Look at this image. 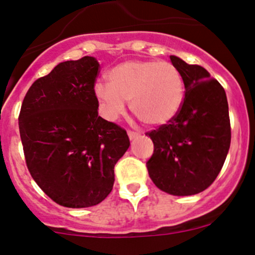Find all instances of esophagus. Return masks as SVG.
Returning <instances> with one entry per match:
<instances>
[{
  "label": "esophagus",
  "instance_id": "1",
  "mask_svg": "<svg viewBox=\"0 0 255 255\" xmlns=\"http://www.w3.org/2000/svg\"><path fill=\"white\" fill-rule=\"evenodd\" d=\"M127 134H128V136H129V139H130V140L135 139V137L139 136V134H137L136 131H133V130H128V131H127Z\"/></svg>",
  "mask_w": 255,
  "mask_h": 255
}]
</instances>
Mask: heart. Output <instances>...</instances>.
<instances>
[{
  "mask_svg": "<svg viewBox=\"0 0 255 255\" xmlns=\"http://www.w3.org/2000/svg\"><path fill=\"white\" fill-rule=\"evenodd\" d=\"M108 82H97L94 88L108 120L122 114L129 100L131 112L151 126L166 124L182 106L183 78L170 61H124L108 72Z\"/></svg>",
  "mask_w": 255,
  "mask_h": 255,
  "instance_id": "b5f03b06",
  "label": "heart"
}]
</instances>
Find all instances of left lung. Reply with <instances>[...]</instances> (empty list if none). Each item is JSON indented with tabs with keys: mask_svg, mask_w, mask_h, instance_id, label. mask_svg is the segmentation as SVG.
<instances>
[{
	"mask_svg": "<svg viewBox=\"0 0 255 255\" xmlns=\"http://www.w3.org/2000/svg\"><path fill=\"white\" fill-rule=\"evenodd\" d=\"M185 96L167 124L147 131L154 151L146 162L155 186L174 196L196 195L209 188L231 147V120L225 89L199 65L176 56Z\"/></svg>",
	"mask_w": 255,
	"mask_h": 255,
	"instance_id": "1",
	"label": "left lung"
}]
</instances>
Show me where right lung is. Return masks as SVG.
<instances>
[{"mask_svg": "<svg viewBox=\"0 0 255 255\" xmlns=\"http://www.w3.org/2000/svg\"><path fill=\"white\" fill-rule=\"evenodd\" d=\"M98 69L94 57L63 61L33 83L21 106L20 136L30 176L66 208L101 203L130 145L124 128L98 116Z\"/></svg>", "mask_w": 255, "mask_h": 255, "instance_id": "obj_1", "label": "right lung"}]
</instances>
